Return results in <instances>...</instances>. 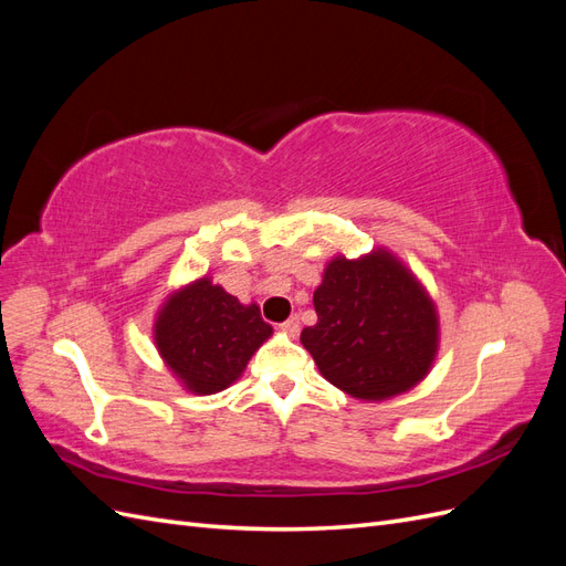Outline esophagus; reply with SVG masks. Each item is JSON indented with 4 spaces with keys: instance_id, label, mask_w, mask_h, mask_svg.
<instances>
[{
    "instance_id": "esophagus-1",
    "label": "esophagus",
    "mask_w": 566,
    "mask_h": 566,
    "mask_svg": "<svg viewBox=\"0 0 566 566\" xmlns=\"http://www.w3.org/2000/svg\"><path fill=\"white\" fill-rule=\"evenodd\" d=\"M281 331L290 337H295L300 333V318L297 316H290L285 323H281Z\"/></svg>"
}]
</instances>
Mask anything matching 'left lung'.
I'll list each match as a JSON object with an SVG mask.
<instances>
[{
    "instance_id": "1",
    "label": "left lung",
    "mask_w": 566,
    "mask_h": 566,
    "mask_svg": "<svg viewBox=\"0 0 566 566\" xmlns=\"http://www.w3.org/2000/svg\"><path fill=\"white\" fill-rule=\"evenodd\" d=\"M314 310L318 321L302 331V345L323 378L356 399L397 397L434 364V302L382 248L361 260H331L314 293Z\"/></svg>"
}]
</instances>
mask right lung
Wrapping results in <instances>:
<instances>
[{"label":"right lung","instance_id":"obj_1","mask_svg":"<svg viewBox=\"0 0 566 566\" xmlns=\"http://www.w3.org/2000/svg\"><path fill=\"white\" fill-rule=\"evenodd\" d=\"M273 328L260 306L241 304L205 276L163 304L153 339L181 385L205 397L233 385Z\"/></svg>","mask_w":566,"mask_h":566}]
</instances>
